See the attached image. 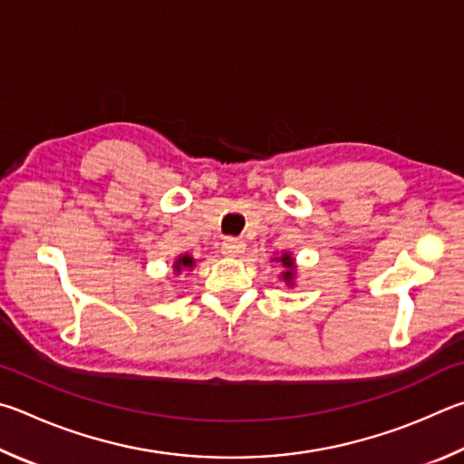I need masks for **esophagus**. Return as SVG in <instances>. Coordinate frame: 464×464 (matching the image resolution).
Returning a JSON list of instances; mask_svg holds the SVG:
<instances>
[{"label":"esophagus","instance_id":"1","mask_svg":"<svg viewBox=\"0 0 464 464\" xmlns=\"http://www.w3.org/2000/svg\"><path fill=\"white\" fill-rule=\"evenodd\" d=\"M245 246H246L245 242L238 240V238H226L222 242V253L226 256H238V255L245 253Z\"/></svg>","mask_w":464,"mask_h":464}]
</instances>
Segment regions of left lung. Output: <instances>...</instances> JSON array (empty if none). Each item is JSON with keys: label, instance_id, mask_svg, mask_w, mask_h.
<instances>
[{"label": "left lung", "instance_id": "left-lung-1", "mask_svg": "<svg viewBox=\"0 0 464 464\" xmlns=\"http://www.w3.org/2000/svg\"><path fill=\"white\" fill-rule=\"evenodd\" d=\"M279 261L283 263V266H285V273H283V279H285L287 283H291V279H294V269H295V266H294V258H291L287 253L285 255H283V256H279Z\"/></svg>", "mask_w": 464, "mask_h": 464}]
</instances>
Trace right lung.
<instances>
[{
  "instance_id": "right-lung-1",
  "label": "right lung",
  "mask_w": 464,
  "mask_h": 464,
  "mask_svg": "<svg viewBox=\"0 0 464 464\" xmlns=\"http://www.w3.org/2000/svg\"><path fill=\"white\" fill-rule=\"evenodd\" d=\"M191 266H193V258L189 255H183V256L177 258L175 273H181V269H191Z\"/></svg>"
}]
</instances>
